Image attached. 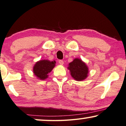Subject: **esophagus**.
I'll list each match as a JSON object with an SVG mask.
<instances>
[{"instance_id":"34e87169","label":"esophagus","mask_w":126,"mask_h":126,"mask_svg":"<svg viewBox=\"0 0 126 126\" xmlns=\"http://www.w3.org/2000/svg\"><path fill=\"white\" fill-rule=\"evenodd\" d=\"M59 63L61 65H63V63H63V60H60V61H59Z\"/></svg>"}]
</instances>
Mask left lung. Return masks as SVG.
<instances>
[{"mask_svg":"<svg viewBox=\"0 0 126 126\" xmlns=\"http://www.w3.org/2000/svg\"><path fill=\"white\" fill-rule=\"evenodd\" d=\"M68 69L71 77L76 80H84L88 77V68L84 62L79 59H75L69 63Z\"/></svg>","mask_w":126,"mask_h":126,"instance_id":"obj_1","label":"left lung"}]
</instances>
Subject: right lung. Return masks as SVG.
Returning a JSON list of instances; mask_svg holds the SVG:
<instances>
[{
  "mask_svg": "<svg viewBox=\"0 0 126 126\" xmlns=\"http://www.w3.org/2000/svg\"><path fill=\"white\" fill-rule=\"evenodd\" d=\"M56 61L42 60L36 62L33 67V73L38 79L44 80L48 78V73H51L55 66Z\"/></svg>",
  "mask_w": 126,
  "mask_h": 126,
  "instance_id": "obj_1",
  "label": "right lung"
}]
</instances>
